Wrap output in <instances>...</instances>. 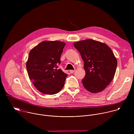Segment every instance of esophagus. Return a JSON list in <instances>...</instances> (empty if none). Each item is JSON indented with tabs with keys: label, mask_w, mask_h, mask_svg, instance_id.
<instances>
[{
	"label": "esophagus",
	"mask_w": 134,
	"mask_h": 134,
	"mask_svg": "<svg viewBox=\"0 0 134 134\" xmlns=\"http://www.w3.org/2000/svg\"><path fill=\"white\" fill-rule=\"evenodd\" d=\"M75 70H70V71H69V72L71 73V74H72V73H74V72H75Z\"/></svg>",
	"instance_id": "esophagus-1"
}]
</instances>
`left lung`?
I'll use <instances>...</instances> for the list:
<instances>
[{"label":"left lung","mask_w":134,"mask_h":134,"mask_svg":"<svg viewBox=\"0 0 134 134\" xmlns=\"http://www.w3.org/2000/svg\"><path fill=\"white\" fill-rule=\"evenodd\" d=\"M84 63V87L92 93L104 90L114 77L117 61L112 50L106 44L92 39L74 43Z\"/></svg>","instance_id":"left-lung-1"}]
</instances>
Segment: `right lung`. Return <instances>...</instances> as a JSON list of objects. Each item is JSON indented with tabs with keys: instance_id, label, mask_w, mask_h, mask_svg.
<instances>
[{
	"instance_id": "add662e5",
	"label": "right lung",
	"mask_w": 134,
	"mask_h": 134,
	"mask_svg": "<svg viewBox=\"0 0 134 134\" xmlns=\"http://www.w3.org/2000/svg\"><path fill=\"white\" fill-rule=\"evenodd\" d=\"M66 43L59 41H44L30 52L26 69L30 80L40 92L53 95L64 87L67 75L58 69Z\"/></svg>"
}]
</instances>
